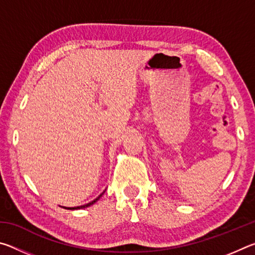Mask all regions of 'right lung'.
<instances>
[{
  "label": "right lung",
  "mask_w": 255,
  "mask_h": 255,
  "mask_svg": "<svg viewBox=\"0 0 255 255\" xmlns=\"http://www.w3.org/2000/svg\"><path fill=\"white\" fill-rule=\"evenodd\" d=\"M103 195V192L101 193V195L100 196H99L98 198H97V199H94L93 201H91V202H89V204H86V205H83V206H80V207H70V208H66V209H71V210H73V209H81V208H86V207H90V206H91V205H93L94 204V202H96L97 200H99V199H100V197Z\"/></svg>",
  "instance_id": "obj_1"
}]
</instances>
